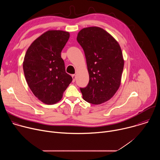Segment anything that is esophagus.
Returning a JSON list of instances; mask_svg holds the SVG:
<instances>
[{
  "label": "esophagus",
  "instance_id": "esophagus-1",
  "mask_svg": "<svg viewBox=\"0 0 160 160\" xmlns=\"http://www.w3.org/2000/svg\"><path fill=\"white\" fill-rule=\"evenodd\" d=\"M72 78H73V82H75V79H76V75H72Z\"/></svg>",
  "mask_w": 160,
  "mask_h": 160
}]
</instances>
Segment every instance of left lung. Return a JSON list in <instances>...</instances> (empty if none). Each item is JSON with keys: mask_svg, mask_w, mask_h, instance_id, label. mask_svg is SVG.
<instances>
[{"mask_svg": "<svg viewBox=\"0 0 160 160\" xmlns=\"http://www.w3.org/2000/svg\"><path fill=\"white\" fill-rule=\"evenodd\" d=\"M77 39L84 51L89 75L88 84L80 88L83 99L101 104L111 99L120 86L124 66L121 48L111 35L98 27L82 29Z\"/></svg>", "mask_w": 160, "mask_h": 160, "instance_id": "1", "label": "left lung"}]
</instances>
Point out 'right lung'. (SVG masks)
<instances>
[{"instance_id": "right-lung-1", "label": "right lung", "mask_w": 160, "mask_h": 160, "mask_svg": "<svg viewBox=\"0 0 160 160\" xmlns=\"http://www.w3.org/2000/svg\"><path fill=\"white\" fill-rule=\"evenodd\" d=\"M70 38L62 30H48L36 38L25 54L22 68L28 87L35 96L46 104L61 100L72 81L66 73L61 52Z\"/></svg>"}]
</instances>
